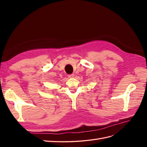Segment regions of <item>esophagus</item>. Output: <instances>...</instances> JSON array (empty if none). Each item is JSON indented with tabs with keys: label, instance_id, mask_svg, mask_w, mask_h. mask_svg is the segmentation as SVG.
Here are the masks:
<instances>
[{
	"label": "esophagus",
	"instance_id": "34e87169",
	"mask_svg": "<svg viewBox=\"0 0 147 147\" xmlns=\"http://www.w3.org/2000/svg\"><path fill=\"white\" fill-rule=\"evenodd\" d=\"M75 77L74 74H70V75H68V77L70 78H72Z\"/></svg>",
	"mask_w": 147,
	"mask_h": 147
}]
</instances>
